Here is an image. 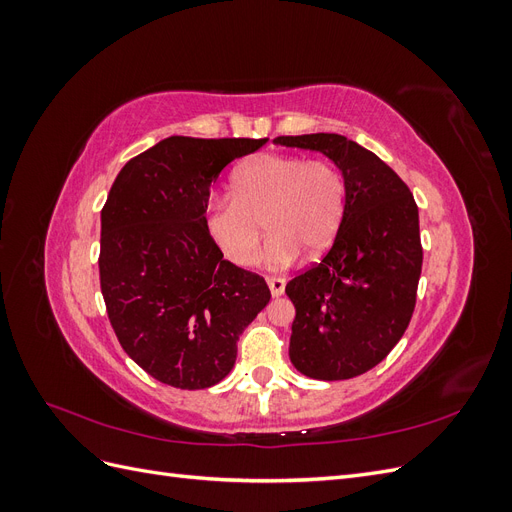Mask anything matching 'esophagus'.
<instances>
[{"label":"esophagus","mask_w":512,"mask_h":512,"mask_svg":"<svg viewBox=\"0 0 512 512\" xmlns=\"http://www.w3.org/2000/svg\"><path fill=\"white\" fill-rule=\"evenodd\" d=\"M267 284H269V288H271L273 297H280V294H282L284 288H286V280H284V277H267Z\"/></svg>","instance_id":"34e87169"}]
</instances>
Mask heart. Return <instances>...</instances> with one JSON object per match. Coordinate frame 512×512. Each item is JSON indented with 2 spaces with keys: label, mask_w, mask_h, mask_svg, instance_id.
Returning a JSON list of instances; mask_svg holds the SVG:
<instances>
[{
  "label": "heart",
  "mask_w": 512,
  "mask_h": 512,
  "mask_svg": "<svg viewBox=\"0 0 512 512\" xmlns=\"http://www.w3.org/2000/svg\"><path fill=\"white\" fill-rule=\"evenodd\" d=\"M346 200V177L333 162L260 153L235 170L232 198H209L205 226L228 260L252 265L265 224L271 232L265 260L284 267L299 252L320 256L329 250Z\"/></svg>",
  "instance_id": "heart-1"
}]
</instances>
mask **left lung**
Masks as SVG:
<instances>
[{"mask_svg": "<svg viewBox=\"0 0 512 512\" xmlns=\"http://www.w3.org/2000/svg\"><path fill=\"white\" fill-rule=\"evenodd\" d=\"M273 143L322 151L348 185L329 252L286 284L297 309L290 361L316 380L361 376L386 359L414 312L423 267L414 196L389 164L346 136H277Z\"/></svg>", "mask_w": 512, "mask_h": 512, "instance_id": "8db88e82", "label": "left lung"}]
</instances>
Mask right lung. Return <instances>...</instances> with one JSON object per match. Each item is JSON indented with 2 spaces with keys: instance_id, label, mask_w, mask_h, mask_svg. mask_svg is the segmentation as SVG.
<instances>
[{
  "instance_id": "obj_1",
  "label": "right lung",
  "mask_w": 512,
  "mask_h": 512,
  "mask_svg": "<svg viewBox=\"0 0 512 512\" xmlns=\"http://www.w3.org/2000/svg\"><path fill=\"white\" fill-rule=\"evenodd\" d=\"M267 138L170 136L121 168L102 207L100 288L130 359L149 376L196 391L224 380L237 342L271 299L205 226L211 183Z\"/></svg>"
}]
</instances>
